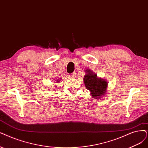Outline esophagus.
Listing matches in <instances>:
<instances>
[{
  "instance_id": "34e87169",
  "label": "esophagus",
  "mask_w": 148,
  "mask_h": 148,
  "mask_svg": "<svg viewBox=\"0 0 148 148\" xmlns=\"http://www.w3.org/2000/svg\"><path fill=\"white\" fill-rule=\"evenodd\" d=\"M70 76H71V77H75V76H76V73H75V72H74V73L71 74L70 75Z\"/></svg>"
}]
</instances>
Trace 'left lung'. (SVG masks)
<instances>
[{
	"label": "left lung",
	"instance_id": "obj_1",
	"mask_svg": "<svg viewBox=\"0 0 148 148\" xmlns=\"http://www.w3.org/2000/svg\"><path fill=\"white\" fill-rule=\"evenodd\" d=\"M86 74L84 76V81L86 88L91 92V95L95 99L105 95L108 82L103 79L98 78L90 69L85 71Z\"/></svg>",
	"mask_w": 148,
	"mask_h": 148
}]
</instances>
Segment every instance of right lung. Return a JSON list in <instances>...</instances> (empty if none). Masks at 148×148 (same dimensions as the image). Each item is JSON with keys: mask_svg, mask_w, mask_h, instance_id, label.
I'll return each instance as SVG.
<instances>
[{"mask_svg": "<svg viewBox=\"0 0 148 148\" xmlns=\"http://www.w3.org/2000/svg\"><path fill=\"white\" fill-rule=\"evenodd\" d=\"M59 82H60V80H57V83H58Z\"/></svg>", "mask_w": 148, "mask_h": 148, "instance_id": "add662e5", "label": "right lung"}]
</instances>
